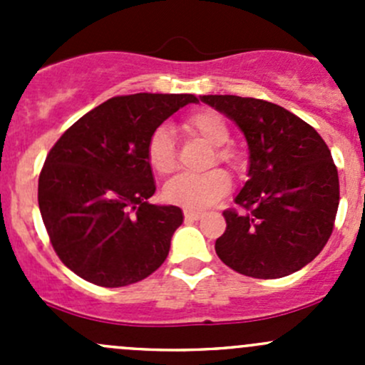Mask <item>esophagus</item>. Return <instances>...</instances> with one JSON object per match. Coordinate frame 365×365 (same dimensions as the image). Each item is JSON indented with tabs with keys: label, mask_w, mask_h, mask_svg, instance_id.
<instances>
[{
	"label": "esophagus",
	"mask_w": 365,
	"mask_h": 365,
	"mask_svg": "<svg viewBox=\"0 0 365 365\" xmlns=\"http://www.w3.org/2000/svg\"><path fill=\"white\" fill-rule=\"evenodd\" d=\"M183 215H185V220H197V219H201V217H203V213L196 212V210L185 208V210H183Z\"/></svg>",
	"instance_id": "34e87169"
}]
</instances>
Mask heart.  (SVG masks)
<instances>
[{"label":"heart","mask_w":365,"mask_h":365,"mask_svg":"<svg viewBox=\"0 0 365 365\" xmlns=\"http://www.w3.org/2000/svg\"><path fill=\"white\" fill-rule=\"evenodd\" d=\"M183 127L196 138L203 139L210 146H213V155L210 157V164H227L230 168H237L238 155L231 146V132L227 121L222 114L212 109H201L185 118ZM146 157L153 171L159 175H171L176 169V143L171 128L160 125L152 132L146 146ZM231 189V178L224 169H210L201 175H178L169 180L164 187V197L169 203L182 205L190 210L208 208L213 203L226 196Z\"/></svg>","instance_id":"heart-1"}]
</instances>
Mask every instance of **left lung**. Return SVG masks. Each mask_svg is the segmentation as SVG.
I'll list each match as a JSON object with an SVG mask.
<instances>
[{
  "label": "left lung",
  "mask_w": 365,
  "mask_h": 365,
  "mask_svg": "<svg viewBox=\"0 0 365 365\" xmlns=\"http://www.w3.org/2000/svg\"><path fill=\"white\" fill-rule=\"evenodd\" d=\"M235 121L251 152L238 210H224L215 252L254 279H279L311 263L332 235L339 175L322 135L297 114L261 98L203 95Z\"/></svg>",
  "instance_id": "1"
}]
</instances>
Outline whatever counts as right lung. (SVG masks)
<instances>
[{
	"label": "right lung",
	"instance_id": "1",
	"mask_svg": "<svg viewBox=\"0 0 365 365\" xmlns=\"http://www.w3.org/2000/svg\"><path fill=\"white\" fill-rule=\"evenodd\" d=\"M194 95H120L97 106L54 143L38 176V206L54 252L91 284L120 288L152 275L183 222L155 194L146 146L152 132Z\"/></svg>",
	"mask_w": 365,
	"mask_h": 365
}]
</instances>
